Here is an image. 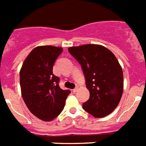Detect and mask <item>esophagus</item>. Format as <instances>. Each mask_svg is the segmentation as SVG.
Listing matches in <instances>:
<instances>
[{"mask_svg": "<svg viewBox=\"0 0 146 146\" xmlns=\"http://www.w3.org/2000/svg\"><path fill=\"white\" fill-rule=\"evenodd\" d=\"M78 87H77V88H74V89H73V92H74V93H75V92H78Z\"/></svg>", "mask_w": 146, "mask_h": 146, "instance_id": "esophagus-1", "label": "esophagus"}]
</instances>
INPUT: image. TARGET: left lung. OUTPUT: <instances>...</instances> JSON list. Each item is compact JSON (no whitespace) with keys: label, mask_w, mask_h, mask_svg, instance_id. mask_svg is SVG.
I'll list each match as a JSON object with an SVG mask.
<instances>
[{"label":"left lung","mask_w":146,"mask_h":146,"mask_svg":"<svg viewBox=\"0 0 146 146\" xmlns=\"http://www.w3.org/2000/svg\"><path fill=\"white\" fill-rule=\"evenodd\" d=\"M81 65L89 91L83 108L96 118L109 115L117 107L123 92V72L113 53L98 44H84L68 48Z\"/></svg>","instance_id":"obj_1"}]
</instances>
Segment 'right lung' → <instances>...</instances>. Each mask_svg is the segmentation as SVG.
Listing matches in <instances>:
<instances>
[{"mask_svg": "<svg viewBox=\"0 0 146 146\" xmlns=\"http://www.w3.org/2000/svg\"><path fill=\"white\" fill-rule=\"evenodd\" d=\"M63 48L40 46L29 54L20 71L21 95L29 110L43 121H52L63 111L69 90L58 85L53 66Z\"/></svg>", "mask_w": 146, "mask_h": 146, "instance_id": "right-lung-1", "label": "right lung"}]
</instances>
